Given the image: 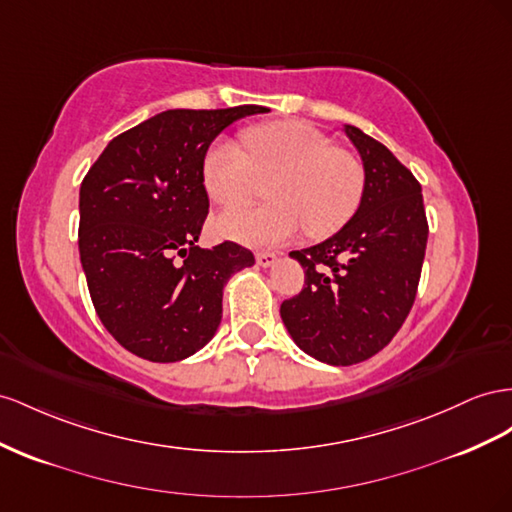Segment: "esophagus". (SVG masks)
I'll return each instance as SVG.
<instances>
[{
  "label": "esophagus",
  "mask_w": 512,
  "mask_h": 512,
  "mask_svg": "<svg viewBox=\"0 0 512 512\" xmlns=\"http://www.w3.org/2000/svg\"><path fill=\"white\" fill-rule=\"evenodd\" d=\"M275 260H278V256H275L273 252H256V262L260 267H271Z\"/></svg>",
  "instance_id": "1"
}]
</instances>
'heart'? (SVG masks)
<instances>
[{"mask_svg": "<svg viewBox=\"0 0 512 512\" xmlns=\"http://www.w3.org/2000/svg\"><path fill=\"white\" fill-rule=\"evenodd\" d=\"M247 155L230 140H217L202 159V185L219 206H234L254 193L258 178L271 204L237 206L217 219V232L245 245L282 243L306 228L325 239L347 226L366 193V168L351 150L336 148L308 122L275 120L243 133Z\"/></svg>", "mask_w": 512, "mask_h": 512, "instance_id": "b5f03b06", "label": "heart"}]
</instances>
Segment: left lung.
Instances as JSON below:
<instances>
[{
	"label": "left lung",
	"instance_id": "obj_1",
	"mask_svg": "<svg viewBox=\"0 0 512 512\" xmlns=\"http://www.w3.org/2000/svg\"><path fill=\"white\" fill-rule=\"evenodd\" d=\"M347 135L366 168L364 200L334 237L290 252L306 284L280 308L299 349L331 366L388 347L416 301L428 239L416 176L364 131L347 124Z\"/></svg>",
	"mask_w": 512,
	"mask_h": 512
}]
</instances>
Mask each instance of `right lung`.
Returning a JSON list of instances; mask_svg holds the SVG:
<instances>
[{"label": "right lung", "instance_id": "right-lung-1", "mask_svg": "<svg viewBox=\"0 0 512 512\" xmlns=\"http://www.w3.org/2000/svg\"><path fill=\"white\" fill-rule=\"evenodd\" d=\"M267 107L168 109L120 133L79 189V256L94 310L124 349L178 362L222 321L232 273L254 265L247 247L196 245L209 215L206 148L228 124Z\"/></svg>", "mask_w": 512, "mask_h": 512}]
</instances>
